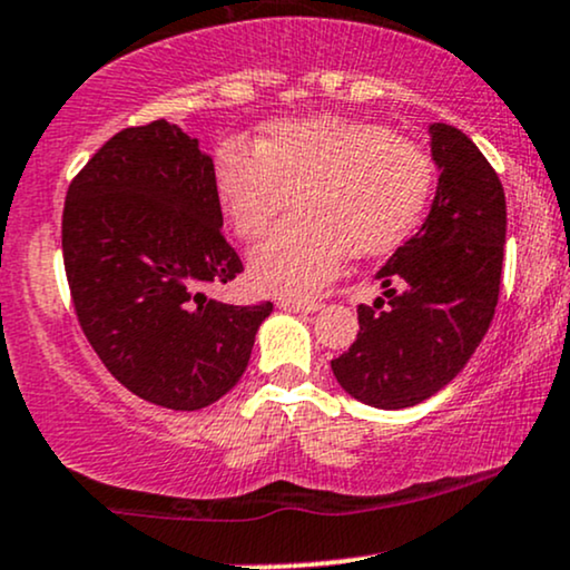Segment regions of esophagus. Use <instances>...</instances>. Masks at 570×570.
<instances>
[{
  "instance_id": "esophagus-1",
  "label": "esophagus",
  "mask_w": 570,
  "mask_h": 570,
  "mask_svg": "<svg viewBox=\"0 0 570 570\" xmlns=\"http://www.w3.org/2000/svg\"><path fill=\"white\" fill-rule=\"evenodd\" d=\"M278 307L286 313H313L318 311V303H311V299H278Z\"/></svg>"
}]
</instances>
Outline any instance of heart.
I'll list each match as a JSON object with an SVG mask.
<instances>
[{
	"label": "heart",
	"instance_id": "heart-1",
	"mask_svg": "<svg viewBox=\"0 0 570 570\" xmlns=\"http://www.w3.org/2000/svg\"><path fill=\"white\" fill-rule=\"evenodd\" d=\"M433 161L387 127L340 116L281 119L255 150L225 142L215 194L242 242H257L278 215L294 219L249 257L252 281L284 297H313L342 259L393 252L424 215Z\"/></svg>",
	"mask_w": 570,
	"mask_h": 570
}]
</instances>
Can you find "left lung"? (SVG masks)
<instances>
[{
    "instance_id": "8db88e82",
    "label": "left lung",
    "mask_w": 570,
    "mask_h": 570,
    "mask_svg": "<svg viewBox=\"0 0 570 570\" xmlns=\"http://www.w3.org/2000/svg\"><path fill=\"white\" fill-rule=\"evenodd\" d=\"M441 169L422 228L376 273L385 297L358 305V337L332 361L345 393L409 409L449 385L489 332L499 303L507 202L499 175L462 129L430 125Z\"/></svg>"
}]
</instances>
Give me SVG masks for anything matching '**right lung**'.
Returning a JSON list of instances; mask_svg holds the SVG:
<instances>
[{"label":"right lung","instance_id":"obj_1","mask_svg":"<svg viewBox=\"0 0 570 570\" xmlns=\"http://www.w3.org/2000/svg\"><path fill=\"white\" fill-rule=\"evenodd\" d=\"M219 228L215 164L164 119L116 132L68 185L63 265L79 326L102 366L156 406L219 401L273 311L207 297L244 271Z\"/></svg>","mask_w":570,"mask_h":570}]
</instances>
